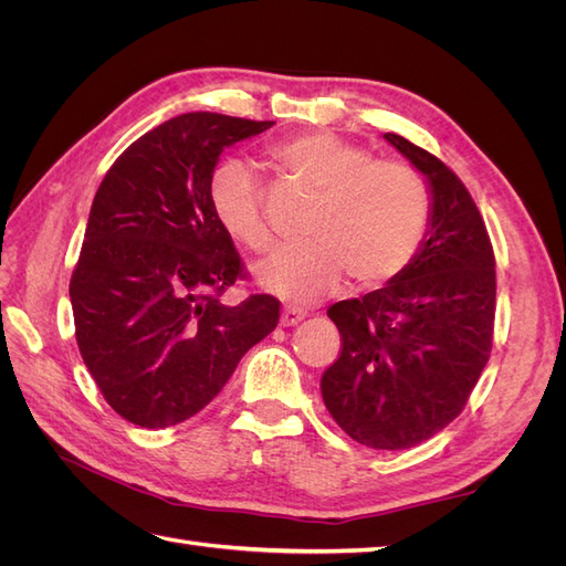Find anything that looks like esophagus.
Here are the masks:
<instances>
[{"label":"esophagus","mask_w":566,"mask_h":566,"mask_svg":"<svg viewBox=\"0 0 566 566\" xmlns=\"http://www.w3.org/2000/svg\"><path fill=\"white\" fill-rule=\"evenodd\" d=\"M304 318H306V312L300 310V306H285V310L281 312V325H283V328H287V325H297Z\"/></svg>","instance_id":"34e87169"}]
</instances>
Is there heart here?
Segmentation results:
<instances>
[{
    "label": "heart",
    "instance_id": "obj_1",
    "mask_svg": "<svg viewBox=\"0 0 566 566\" xmlns=\"http://www.w3.org/2000/svg\"><path fill=\"white\" fill-rule=\"evenodd\" d=\"M281 172L318 196L300 252L260 269L283 300L314 302L347 276L364 290L385 287L413 264L430 224V191L413 165L373 158L370 150L331 132L287 136L269 148ZM210 205L233 241L256 254L276 250L260 184L241 163H224L210 179Z\"/></svg>",
    "mask_w": 566,
    "mask_h": 566
}]
</instances>
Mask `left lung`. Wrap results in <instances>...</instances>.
Segmentation results:
<instances>
[{"instance_id": "8db88e82", "label": "left lung", "mask_w": 566, "mask_h": 566, "mask_svg": "<svg viewBox=\"0 0 566 566\" xmlns=\"http://www.w3.org/2000/svg\"><path fill=\"white\" fill-rule=\"evenodd\" d=\"M385 139L430 181V229L397 281L328 310L342 347L323 373L321 394L354 441L401 451L460 416L489 361L495 256L484 219L453 169L399 134Z\"/></svg>"}]
</instances>
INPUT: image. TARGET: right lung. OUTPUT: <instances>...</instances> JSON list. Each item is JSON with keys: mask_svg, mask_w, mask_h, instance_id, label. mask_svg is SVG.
Listing matches in <instances>:
<instances>
[{"mask_svg": "<svg viewBox=\"0 0 566 566\" xmlns=\"http://www.w3.org/2000/svg\"><path fill=\"white\" fill-rule=\"evenodd\" d=\"M273 123L184 113L139 136L101 181L71 276L75 339L104 399L160 430L208 406L281 302L224 293L248 279L210 205L221 150Z\"/></svg>", "mask_w": 566, "mask_h": 566, "instance_id": "right-lung-1", "label": "right lung"}]
</instances>
